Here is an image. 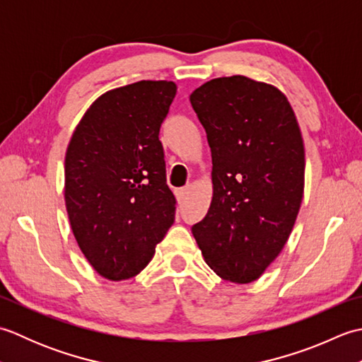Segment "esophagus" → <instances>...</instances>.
<instances>
[{
  "label": "esophagus",
  "mask_w": 362,
  "mask_h": 362,
  "mask_svg": "<svg viewBox=\"0 0 362 362\" xmlns=\"http://www.w3.org/2000/svg\"><path fill=\"white\" fill-rule=\"evenodd\" d=\"M188 196V188H179L175 189V197H177V202L182 204L183 201H185Z\"/></svg>",
  "instance_id": "1"
}]
</instances>
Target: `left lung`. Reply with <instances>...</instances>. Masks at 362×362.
Returning <instances> with one entry per match:
<instances>
[{"label":"left lung","instance_id":"obj_1","mask_svg":"<svg viewBox=\"0 0 362 362\" xmlns=\"http://www.w3.org/2000/svg\"><path fill=\"white\" fill-rule=\"evenodd\" d=\"M211 149L213 199L193 226L221 279L250 283L279 257L305 187V148L281 91L245 76L205 82L189 96Z\"/></svg>","mask_w":362,"mask_h":362}]
</instances>
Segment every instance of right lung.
<instances>
[{
  "label": "right lung",
  "mask_w": 362,
  "mask_h": 362,
  "mask_svg": "<svg viewBox=\"0 0 362 362\" xmlns=\"http://www.w3.org/2000/svg\"><path fill=\"white\" fill-rule=\"evenodd\" d=\"M171 81H140L90 105L65 156V204L76 241L95 271L126 280L148 266L175 216L166 185L161 122Z\"/></svg>",
  "instance_id": "add662e5"
}]
</instances>
